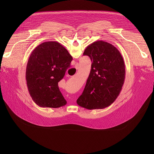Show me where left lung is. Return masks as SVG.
Masks as SVG:
<instances>
[{
    "instance_id": "obj_1",
    "label": "left lung",
    "mask_w": 154,
    "mask_h": 154,
    "mask_svg": "<svg viewBox=\"0 0 154 154\" xmlns=\"http://www.w3.org/2000/svg\"><path fill=\"white\" fill-rule=\"evenodd\" d=\"M83 55L92 62L88 78L77 103L86 109H103L119 96L125 77V64L120 52L112 44L97 41L88 46Z\"/></svg>"
}]
</instances>
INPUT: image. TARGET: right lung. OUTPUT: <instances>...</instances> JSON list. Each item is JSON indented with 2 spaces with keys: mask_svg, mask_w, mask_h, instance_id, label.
<instances>
[{
  "mask_svg": "<svg viewBox=\"0 0 154 154\" xmlns=\"http://www.w3.org/2000/svg\"><path fill=\"white\" fill-rule=\"evenodd\" d=\"M72 60L68 51L55 41L42 42L32 51L27 64L26 79L29 94L36 104L54 108L66 104L58 83Z\"/></svg>",
  "mask_w": 154,
  "mask_h": 154,
  "instance_id": "obj_1",
  "label": "right lung"
}]
</instances>
